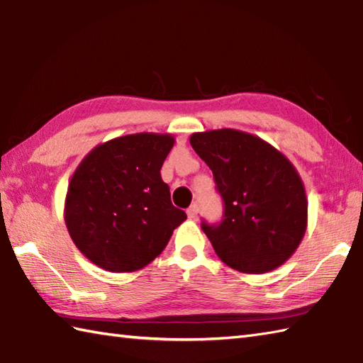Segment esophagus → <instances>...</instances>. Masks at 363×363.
<instances>
[{"label": "esophagus", "mask_w": 363, "mask_h": 363, "mask_svg": "<svg viewBox=\"0 0 363 363\" xmlns=\"http://www.w3.org/2000/svg\"><path fill=\"white\" fill-rule=\"evenodd\" d=\"M188 217H189V219H196V217H197V214H199V206L194 203V205H191L189 208H188Z\"/></svg>", "instance_id": "esophagus-1"}]
</instances>
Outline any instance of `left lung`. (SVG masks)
<instances>
[{
  "mask_svg": "<svg viewBox=\"0 0 363 363\" xmlns=\"http://www.w3.org/2000/svg\"><path fill=\"white\" fill-rule=\"evenodd\" d=\"M189 141L223 200L219 223L202 220L216 255L253 275L284 264L308 227V199L294 164L269 143L235 128L192 133Z\"/></svg>",
  "mask_w": 363,
  "mask_h": 363,
  "instance_id": "left-lung-1",
  "label": "left lung"
}]
</instances>
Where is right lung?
<instances>
[{
	"label": "right lung",
	"instance_id": "right-lung-1",
	"mask_svg": "<svg viewBox=\"0 0 363 363\" xmlns=\"http://www.w3.org/2000/svg\"><path fill=\"white\" fill-rule=\"evenodd\" d=\"M174 143L167 133L119 136L96 146L72 174L65 223L72 242L98 267H146L186 219L160 174Z\"/></svg>",
	"mask_w": 363,
	"mask_h": 363
}]
</instances>
